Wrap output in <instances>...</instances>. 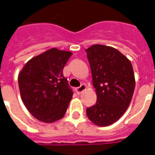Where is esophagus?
I'll return each mask as SVG.
<instances>
[{"label":"esophagus","mask_w":155,"mask_h":155,"mask_svg":"<svg viewBox=\"0 0 155 155\" xmlns=\"http://www.w3.org/2000/svg\"><path fill=\"white\" fill-rule=\"evenodd\" d=\"M85 89H86V85L83 84L80 85V87L75 88V92H76V93H77L78 95H80Z\"/></svg>","instance_id":"1"}]
</instances>
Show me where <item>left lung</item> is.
I'll use <instances>...</instances> for the list:
<instances>
[{"mask_svg":"<svg viewBox=\"0 0 155 155\" xmlns=\"http://www.w3.org/2000/svg\"><path fill=\"white\" fill-rule=\"evenodd\" d=\"M97 100L87 108V117L95 125L108 126L116 122L130 105L134 92L132 64L115 48L93 45L85 50Z\"/></svg>","mask_w":155,"mask_h":155,"instance_id":"8db88e82","label":"left lung"}]
</instances>
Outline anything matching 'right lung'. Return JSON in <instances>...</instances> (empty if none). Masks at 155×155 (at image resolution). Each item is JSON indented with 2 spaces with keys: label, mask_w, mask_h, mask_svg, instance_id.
Here are the masks:
<instances>
[{
  "label": "right lung",
  "mask_w": 155,
  "mask_h": 155,
  "mask_svg": "<svg viewBox=\"0 0 155 155\" xmlns=\"http://www.w3.org/2000/svg\"><path fill=\"white\" fill-rule=\"evenodd\" d=\"M71 54L52 48L28 61L19 73L21 100L38 120L54 122L65 115L73 92L63 70Z\"/></svg>",
  "instance_id": "add662e5"
}]
</instances>
